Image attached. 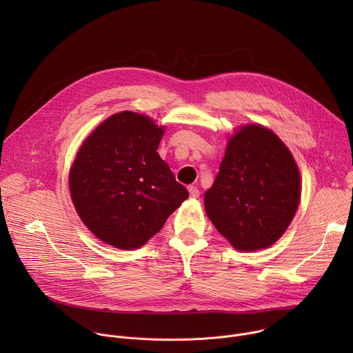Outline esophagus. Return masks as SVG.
<instances>
[{
    "label": "esophagus",
    "mask_w": 353,
    "mask_h": 353,
    "mask_svg": "<svg viewBox=\"0 0 353 353\" xmlns=\"http://www.w3.org/2000/svg\"><path fill=\"white\" fill-rule=\"evenodd\" d=\"M188 192H190V196H192V198L199 196V190L195 185H188Z\"/></svg>",
    "instance_id": "34e87169"
}]
</instances>
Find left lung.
Masks as SVG:
<instances>
[{"instance_id":"left-lung-1","label":"left lung","mask_w":353,"mask_h":353,"mask_svg":"<svg viewBox=\"0 0 353 353\" xmlns=\"http://www.w3.org/2000/svg\"><path fill=\"white\" fill-rule=\"evenodd\" d=\"M300 174L285 143L268 128L244 125L229 139L205 211L218 232L243 251L267 248L290 225Z\"/></svg>"}]
</instances>
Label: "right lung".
<instances>
[{"instance_id":"obj_1","label":"right lung","mask_w":353,"mask_h":353,"mask_svg":"<svg viewBox=\"0 0 353 353\" xmlns=\"http://www.w3.org/2000/svg\"><path fill=\"white\" fill-rule=\"evenodd\" d=\"M163 135L146 116L113 114L83 142L70 170L72 203L102 241L138 248L188 196L157 149Z\"/></svg>"}]
</instances>
